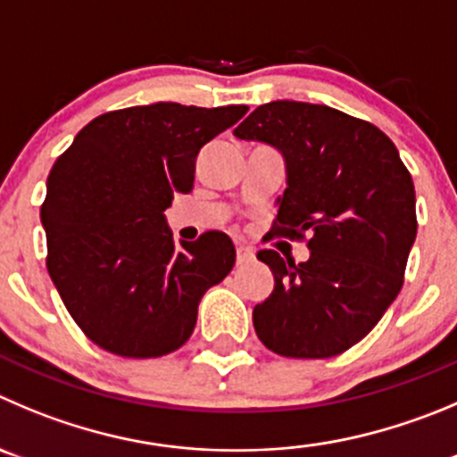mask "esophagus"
<instances>
[{
	"instance_id": "obj_1",
	"label": "esophagus",
	"mask_w": 457,
	"mask_h": 457,
	"mask_svg": "<svg viewBox=\"0 0 457 457\" xmlns=\"http://www.w3.org/2000/svg\"><path fill=\"white\" fill-rule=\"evenodd\" d=\"M254 259V250L253 248H245V245H238L237 248V263L238 266H245Z\"/></svg>"
}]
</instances>
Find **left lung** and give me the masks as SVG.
<instances>
[{
  "mask_svg": "<svg viewBox=\"0 0 457 457\" xmlns=\"http://www.w3.org/2000/svg\"><path fill=\"white\" fill-rule=\"evenodd\" d=\"M234 135L284 157L275 234H309V259L257 253L275 277L254 306L259 340L279 356L329 358L374 329L403 284L417 237L415 187L377 126L329 105L272 101Z\"/></svg>",
  "mask_w": 457,
  "mask_h": 457,
  "instance_id": "8db88e82",
  "label": "left lung"
}]
</instances>
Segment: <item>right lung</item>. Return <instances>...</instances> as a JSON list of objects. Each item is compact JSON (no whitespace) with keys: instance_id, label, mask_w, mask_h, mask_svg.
<instances>
[{"instance_id":"1","label":"right lung","mask_w":457,"mask_h":457,"mask_svg":"<svg viewBox=\"0 0 457 457\" xmlns=\"http://www.w3.org/2000/svg\"><path fill=\"white\" fill-rule=\"evenodd\" d=\"M245 105L151 104L89 121L55 160L40 219L46 268L92 343L155 358L189 340L204 293L234 268L228 234L173 243L164 212L194 189L195 157Z\"/></svg>"}]
</instances>
